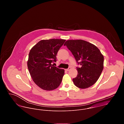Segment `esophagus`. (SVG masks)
Here are the masks:
<instances>
[{"label": "esophagus", "mask_w": 124, "mask_h": 124, "mask_svg": "<svg viewBox=\"0 0 124 124\" xmlns=\"http://www.w3.org/2000/svg\"><path fill=\"white\" fill-rule=\"evenodd\" d=\"M71 67H69L68 69H65V70L66 71H70V70H71Z\"/></svg>", "instance_id": "1"}]
</instances>
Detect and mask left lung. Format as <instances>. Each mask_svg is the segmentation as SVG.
<instances>
[{
	"instance_id": "left-lung-1",
	"label": "left lung",
	"mask_w": 124,
	"mask_h": 124,
	"mask_svg": "<svg viewBox=\"0 0 124 124\" xmlns=\"http://www.w3.org/2000/svg\"><path fill=\"white\" fill-rule=\"evenodd\" d=\"M66 46L74 56L80 68L77 67L78 74L72 79L79 88H87L99 79L104 68V56L94 45L82 39L68 40Z\"/></svg>"
}]
</instances>
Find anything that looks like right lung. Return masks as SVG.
I'll return each mask as SVG.
<instances>
[{"instance_id": "1", "label": "right lung", "mask_w": 124, "mask_h": 124, "mask_svg": "<svg viewBox=\"0 0 124 124\" xmlns=\"http://www.w3.org/2000/svg\"><path fill=\"white\" fill-rule=\"evenodd\" d=\"M65 39H52L41 40L31 50L27 65L36 84L44 90L51 91L60 85L64 74V69L52 64L56 62V55Z\"/></svg>"}]
</instances>
